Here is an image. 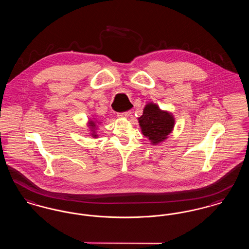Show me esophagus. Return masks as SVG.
I'll return each mask as SVG.
<instances>
[{"label": "esophagus", "mask_w": 249, "mask_h": 249, "mask_svg": "<svg viewBox=\"0 0 249 249\" xmlns=\"http://www.w3.org/2000/svg\"><path fill=\"white\" fill-rule=\"evenodd\" d=\"M130 111H126V112H121L118 113V117L119 118H127L130 116Z\"/></svg>", "instance_id": "esophagus-1"}]
</instances>
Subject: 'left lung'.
I'll return each mask as SVG.
<instances>
[{
    "mask_svg": "<svg viewBox=\"0 0 249 249\" xmlns=\"http://www.w3.org/2000/svg\"><path fill=\"white\" fill-rule=\"evenodd\" d=\"M139 123L142 133L153 144L163 141L173 130L175 120L171 114L161 111L153 104H149L143 109Z\"/></svg>",
    "mask_w": 249,
    "mask_h": 249,
    "instance_id": "obj_1",
    "label": "left lung"
}]
</instances>
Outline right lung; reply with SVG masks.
<instances>
[{"mask_svg":"<svg viewBox=\"0 0 249 249\" xmlns=\"http://www.w3.org/2000/svg\"><path fill=\"white\" fill-rule=\"evenodd\" d=\"M90 126L92 127V129H93V128H94L95 127V124L94 123H93V122H92V121H90ZM93 136H96V135H94V134H93Z\"/></svg>","mask_w":249,"mask_h":249,"instance_id":"1","label":"right lung"}]
</instances>
